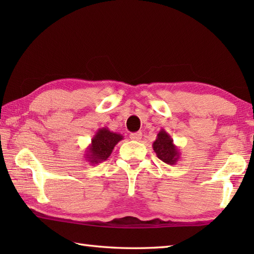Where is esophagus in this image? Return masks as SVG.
Here are the masks:
<instances>
[{"mask_svg":"<svg viewBox=\"0 0 254 254\" xmlns=\"http://www.w3.org/2000/svg\"><path fill=\"white\" fill-rule=\"evenodd\" d=\"M130 138L132 141H139L142 138V132H135L130 134Z\"/></svg>","mask_w":254,"mask_h":254,"instance_id":"34e87169","label":"esophagus"}]
</instances>
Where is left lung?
<instances>
[{
  "label": "left lung",
  "instance_id": "8db88e82",
  "mask_svg": "<svg viewBox=\"0 0 254 254\" xmlns=\"http://www.w3.org/2000/svg\"><path fill=\"white\" fill-rule=\"evenodd\" d=\"M153 149L157 157L165 164L176 165L177 161L180 159V149L174 144V139L170 134L167 133L164 128L158 132L157 137L153 143Z\"/></svg>",
  "mask_w": 254,
  "mask_h": 254
}]
</instances>
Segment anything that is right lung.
Segmentation results:
<instances>
[{"label":"right lung","mask_w":254,"mask_h":254,"mask_svg":"<svg viewBox=\"0 0 254 254\" xmlns=\"http://www.w3.org/2000/svg\"><path fill=\"white\" fill-rule=\"evenodd\" d=\"M123 135L110 131L108 127H101L91 138V143L86 148L85 159L90 165H98L107 160L116 145L122 141Z\"/></svg>","instance_id":"add662e5"}]
</instances>
